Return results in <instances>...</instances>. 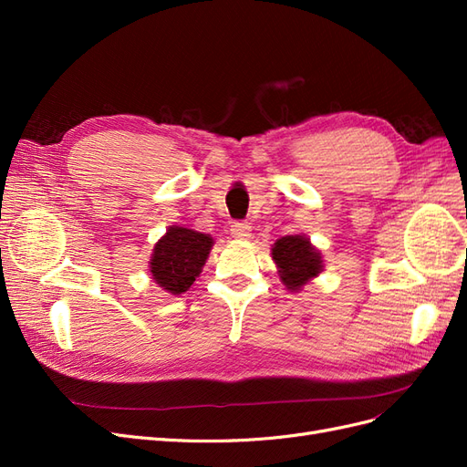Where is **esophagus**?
I'll use <instances>...</instances> for the list:
<instances>
[{"mask_svg": "<svg viewBox=\"0 0 467 467\" xmlns=\"http://www.w3.org/2000/svg\"><path fill=\"white\" fill-rule=\"evenodd\" d=\"M230 234L235 239H249L251 237V225L249 223H242V222H235L232 228H230Z\"/></svg>", "mask_w": 467, "mask_h": 467, "instance_id": "esophagus-1", "label": "esophagus"}]
</instances>
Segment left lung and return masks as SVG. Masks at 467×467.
I'll list each match as a JSON object with an SVG mask.
<instances>
[{"label": "left lung", "instance_id": "8db88e82", "mask_svg": "<svg viewBox=\"0 0 467 467\" xmlns=\"http://www.w3.org/2000/svg\"><path fill=\"white\" fill-rule=\"evenodd\" d=\"M276 273L290 292H300L323 271L321 251L304 234L280 237L271 249Z\"/></svg>", "mask_w": 467, "mask_h": 467}]
</instances>
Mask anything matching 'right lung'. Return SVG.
Returning <instances> with one entry per match:
<instances>
[{
  "instance_id": "obj_1",
  "label": "right lung",
  "mask_w": 467,
  "mask_h": 467,
  "mask_svg": "<svg viewBox=\"0 0 467 467\" xmlns=\"http://www.w3.org/2000/svg\"><path fill=\"white\" fill-rule=\"evenodd\" d=\"M214 245L208 234L185 225H169L167 232L153 245L150 257V275L165 292L179 296L187 292L201 276L202 266Z\"/></svg>"
}]
</instances>
